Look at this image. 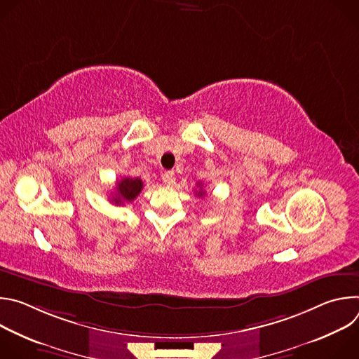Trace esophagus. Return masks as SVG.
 Returning a JSON list of instances; mask_svg holds the SVG:
<instances>
[{
  "mask_svg": "<svg viewBox=\"0 0 359 359\" xmlns=\"http://www.w3.org/2000/svg\"><path fill=\"white\" fill-rule=\"evenodd\" d=\"M162 179H163V183H166V184H173L175 182H176V176H175V172L173 170H168V172H165L163 173V176H162Z\"/></svg>",
  "mask_w": 359,
  "mask_h": 359,
  "instance_id": "1",
  "label": "esophagus"
}]
</instances>
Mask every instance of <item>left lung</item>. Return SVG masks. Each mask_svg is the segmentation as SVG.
<instances>
[{"label": "left lung", "mask_w": 359, "mask_h": 359, "mask_svg": "<svg viewBox=\"0 0 359 359\" xmlns=\"http://www.w3.org/2000/svg\"><path fill=\"white\" fill-rule=\"evenodd\" d=\"M198 184H200V183H198ZM196 194H197V196H198V197H201V196H203V194H204V193H203V190H201V187H200V190H198V193H196Z\"/></svg>", "instance_id": "8db88e82"}]
</instances>
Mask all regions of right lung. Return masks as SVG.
<instances>
[{
    "label": "right lung",
    "mask_w": 359,
    "mask_h": 359,
    "mask_svg": "<svg viewBox=\"0 0 359 359\" xmlns=\"http://www.w3.org/2000/svg\"><path fill=\"white\" fill-rule=\"evenodd\" d=\"M143 182L139 177H123L116 183V191L112 196V203L123 204L125 201H133L142 191Z\"/></svg>",
    "instance_id": "1"
}]
</instances>
